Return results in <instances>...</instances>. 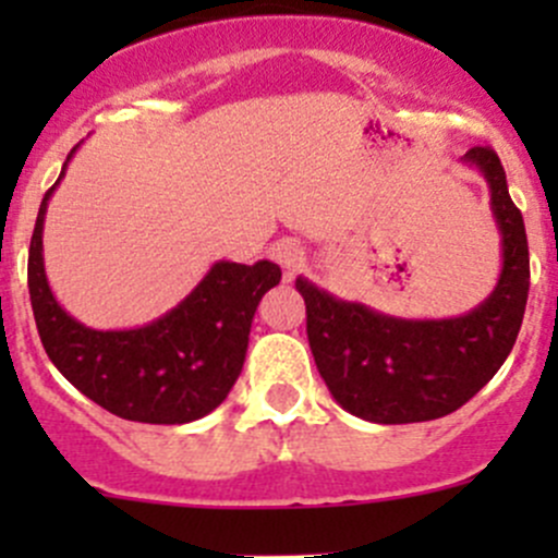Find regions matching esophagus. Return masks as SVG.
<instances>
[{"label": "esophagus", "mask_w": 558, "mask_h": 558, "mask_svg": "<svg viewBox=\"0 0 558 558\" xmlns=\"http://www.w3.org/2000/svg\"><path fill=\"white\" fill-rule=\"evenodd\" d=\"M269 258H272V262H278L280 267H283L286 280H291V278H294L296 269H300L302 258H305V251H302V245L296 243V240L283 238V240H278V243H272V247H269Z\"/></svg>", "instance_id": "esophagus-1"}]
</instances>
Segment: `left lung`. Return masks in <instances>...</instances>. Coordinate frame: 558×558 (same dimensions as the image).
Returning <instances> with one entry per match:
<instances>
[{
	"label": "left lung",
	"mask_w": 558,
	"mask_h": 558,
	"mask_svg": "<svg viewBox=\"0 0 558 558\" xmlns=\"http://www.w3.org/2000/svg\"><path fill=\"white\" fill-rule=\"evenodd\" d=\"M461 161L486 178L502 234V272L475 311L456 318H397L296 278L315 367L337 404L356 418L373 424L442 418L470 402L513 351L529 296L526 229L499 156L477 145Z\"/></svg>",
	"instance_id": "left-lung-1"
}]
</instances>
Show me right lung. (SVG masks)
Listing matches in <instances>:
<instances>
[{"label": "right lung", "instance_id": "right-lung-1", "mask_svg": "<svg viewBox=\"0 0 558 558\" xmlns=\"http://www.w3.org/2000/svg\"><path fill=\"white\" fill-rule=\"evenodd\" d=\"M70 150L59 180L39 205L29 245V296L39 340L61 375L99 408L140 424H189L213 413L243 373L247 335L258 302L280 283L278 264L216 262L196 289L137 329H92L56 302L45 278L43 223L48 199L75 156Z\"/></svg>", "mask_w": 558, "mask_h": 558}]
</instances>
